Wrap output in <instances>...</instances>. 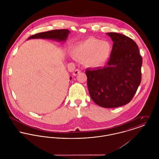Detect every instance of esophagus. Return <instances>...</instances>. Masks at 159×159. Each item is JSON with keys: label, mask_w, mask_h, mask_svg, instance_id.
Listing matches in <instances>:
<instances>
[{"label": "esophagus", "mask_w": 159, "mask_h": 159, "mask_svg": "<svg viewBox=\"0 0 159 159\" xmlns=\"http://www.w3.org/2000/svg\"><path fill=\"white\" fill-rule=\"evenodd\" d=\"M81 72V70H80V69H78V68H77V69H76L75 70V71L73 72V75L75 76V75H77L78 73H80Z\"/></svg>", "instance_id": "34e87169"}]
</instances>
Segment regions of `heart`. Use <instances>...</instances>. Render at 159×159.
<instances>
[{"label":"heart","mask_w":159,"mask_h":159,"mask_svg":"<svg viewBox=\"0 0 159 159\" xmlns=\"http://www.w3.org/2000/svg\"><path fill=\"white\" fill-rule=\"evenodd\" d=\"M111 45L107 41L95 38H88L75 46L73 51L74 56L84 60L86 66L97 67L102 65L109 57Z\"/></svg>","instance_id":"heart-1"}]
</instances>
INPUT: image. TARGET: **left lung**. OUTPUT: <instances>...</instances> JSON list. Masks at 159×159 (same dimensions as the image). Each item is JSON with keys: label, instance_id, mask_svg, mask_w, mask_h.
Wrapping results in <instances>:
<instances>
[{"label": "left lung", "instance_id": "1", "mask_svg": "<svg viewBox=\"0 0 159 159\" xmlns=\"http://www.w3.org/2000/svg\"><path fill=\"white\" fill-rule=\"evenodd\" d=\"M107 34L113 42L110 58L103 68L87 69V84L92 100L104 108L129 103L141 81L142 57L136 43L115 32Z\"/></svg>", "mask_w": 159, "mask_h": 159}]
</instances>
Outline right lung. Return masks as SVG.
I'll list each match as a JSON object with an SVG mask.
<instances>
[{
	"mask_svg": "<svg viewBox=\"0 0 159 159\" xmlns=\"http://www.w3.org/2000/svg\"><path fill=\"white\" fill-rule=\"evenodd\" d=\"M69 34L68 29H57L40 32L30 36V39H52L60 41H65ZM71 79V78H70Z\"/></svg>",
	"mask_w": 159,
	"mask_h": 159,
	"instance_id": "add662e5",
	"label": "right lung"
}]
</instances>
